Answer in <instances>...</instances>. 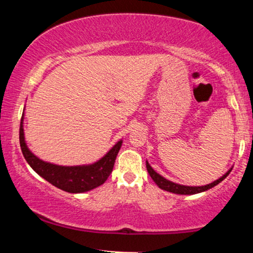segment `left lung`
Here are the masks:
<instances>
[{"mask_svg": "<svg viewBox=\"0 0 253 253\" xmlns=\"http://www.w3.org/2000/svg\"><path fill=\"white\" fill-rule=\"evenodd\" d=\"M146 168H147V171H149L151 178H152L153 181H155L156 184L158 185V187L161 188V189L170 191V193H173V194H181V195H193V194L202 193V191H206V190L211 189V188L215 187L216 184H219L220 182L223 181V179H225L226 177L228 176V173L231 172V170L227 171V172H226L222 177H220L219 179H216V181H214L213 183H211V184L202 185V187H188V185L177 184V183L168 181L167 178H164V177H162L161 175H159V173H157L156 171L153 170L152 168H151V165L147 163V162H146Z\"/></svg>", "mask_w": 253, "mask_h": 253, "instance_id": "left-lung-1", "label": "left lung"}]
</instances>
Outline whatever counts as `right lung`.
<instances>
[{
	"label": "right lung",
	"instance_id": "1",
	"mask_svg": "<svg viewBox=\"0 0 253 253\" xmlns=\"http://www.w3.org/2000/svg\"><path fill=\"white\" fill-rule=\"evenodd\" d=\"M22 121L24 120L21 118L20 146H21L22 155L27 163L31 165L32 169L36 171L38 175L42 176L43 179L53 184L54 187L68 191V193H84V191H89L103 184L112 173L123 140L118 141L113 146V149H110L109 152L96 163L82 165V167H60V165L46 163L28 150L25 141Z\"/></svg>",
	"mask_w": 253,
	"mask_h": 253
}]
</instances>
